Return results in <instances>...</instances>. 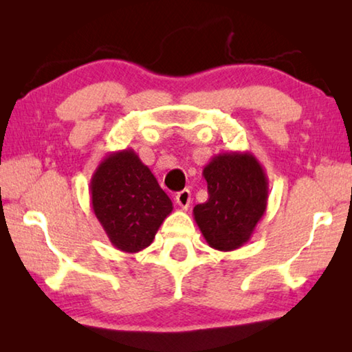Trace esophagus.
I'll return each instance as SVG.
<instances>
[{
	"mask_svg": "<svg viewBox=\"0 0 352 352\" xmlns=\"http://www.w3.org/2000/svg\"><path fill=\"white\" fill-rule=\"evenodd\" d=\"M175 200H177V204H178V206L182 208V210H188L189 205H190V190L189 189L180 190V192L175 195Z\"/></svg>",
	"mask_w": 352,
	"mask_h": 352,
	"instance_id": "esophagus-1",
	"label": "esophagus"
}]
</instances>
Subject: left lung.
Returning a JSON list of instances; mask_svg holds the SVG:
<instances>
[{
  "label": "left lung",
  "instance_id": "obj_1",
  "mask_svg": "<svg viewBox=\"0 0 352 352\" xmlns=\"http://www.w3.org/2000/svg\"><path fill=\"white\" fill-rule=\"evenodd\" d=\"M208 200L194 206L208 245L233 252L250 241L265 214L269 180L252 152H222L204 168Z\"/></svg>",
  "mask_w": 352,
  "mask_h": 352
}]
</instances>
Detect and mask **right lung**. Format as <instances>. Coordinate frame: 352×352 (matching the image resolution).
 <instances>
[{
    "label": "right lung",
    "mask_w": 352,
    "mask_h": 352,
    "mask_svg": "<svg viewBox=\"0 0 352 352\" xmlns=\"http://www.w3.org/2000/svg\"><path fill=\"white\" fill-rule=\"evenodd\" d=\"M91 208L111 245L126 253L147 248L174 210L133 148L110 152L90 182Z\"/></svg>",
    "instance_id": "right-lung-1"
}]
</instances>
